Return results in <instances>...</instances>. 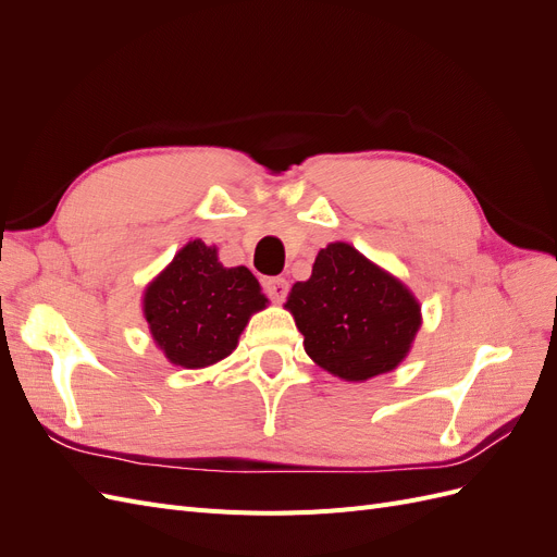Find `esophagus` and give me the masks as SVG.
<instances>
[{
    "label": "esophagus",
    "mask_w": 557,
    "mask_h": 557,
    "mask_svg": "<svg viewBox=\"0 0 557 557\" xmlns=\"http://www.w3.org/2000/svg\"><path fill=\"white\" fill-rule=\"evenodd\" d=\"M262 288L264 293L272 297L274 301H283V297L288 295V281H285L283 276H272V278H264L262 281Z\"/></svg>",
    "instance_id": "obj_1"
}]
</instances>
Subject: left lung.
Listing matches in <instances>:
<instances>
[{
	"mask_svg": "<svg viewBox=\"0 0 557 557\" xmlns=\"http://www.w3.org/2000/svg\"><path fill=\"white\" fill-rule=\"evenodd\" d=\"M285 309L307 356L344 381L393 372L423 323L407 285L344 242L320 248L311 278L293 285Z\"/></svg>",
	"mask_w": 557,
	"mask_h": 557,
	"instance_id": "left-lung-1",
	"label": "left lung"
}]
</instances>
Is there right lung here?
<instances>
[{
    "label": "right lung",
    "mask_w": 557,
    "mask_h": 557,
    "mask_svg": "<svg viewBox=\"0 0 557 557\" xmlns=\"http://www.w3.org/2000/svg\"><path fill=\"white\" fill-rule=\"evenodd\" d=\"M264 307L267 297L250 269L223 267L218 250L199 239L185 244L144 293L150 336L183 369L227 358L250 315Z\"/></svg>",
    "instance_id": "obj_1"
}]
</instances>
